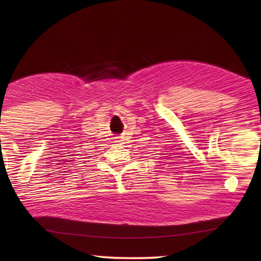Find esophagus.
<instances>
[{
    "mask_svg": "<svg viewBox=\"0 0 261 261\" xmlns=\"http://www.w3.org/2000/svg\"><path fill=\"white\" fill-rule=\"evenodd\" d=\"M115 142L116 144H120V143H123V139H122V137H115Z\"/></svg>",
    "mask_w": 261,
    "mask_h": 261,
    "instance_id": "34e87169",
    "label": "esophagus"
}]
</instances>
